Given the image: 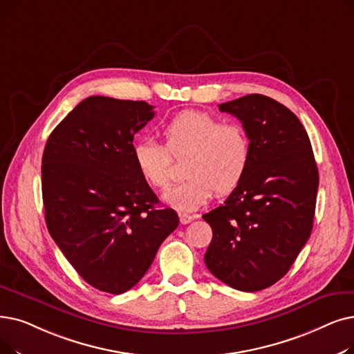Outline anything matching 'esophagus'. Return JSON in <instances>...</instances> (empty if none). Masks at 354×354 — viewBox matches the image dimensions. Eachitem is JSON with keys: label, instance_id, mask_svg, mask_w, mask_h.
Returning <instances> with one entry per match:
<instances>
[{"label": "esophagus", "instance_id": "esophagus-1", "mask_svg": "<svg viewBox=\"0 0 354 354\" xmlns=\"http://www.w3.org/2000/svg\"><path fill=\"white\" fill-rule=\"evenodd\" d=\"M179 218H180V223H182V224H189L191 221H194V220L196 218V215L187 214V212H180V214H179Z\"/></svg>", "mask_w": 354, "mask_h": 354}]
</instances>
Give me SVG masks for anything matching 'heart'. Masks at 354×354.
Returning a JSON list of instances; mask_svg holds the SVG:
<instances>
[{
  "label": "heart",
  "mask_w": 354,
  "mask_h": 354,
  "mask_svg": "<svg viewBox=\"0 0 354 354\" xmlns=\"http://www.w3.org/2000/svg\"><path fill=\"white\" fill-rule=\"evenodd\" d=\"M165 146L137 140L133 159L149 185L163 189L172 179V158H182L187 179L167 189L163 199L180 211L203 207L214 191L232 192L243 179L252 155L248 130L237 121H221L208 111L185 110L162 126Z\"/></svg>",
  "instance_id": "b5f03b06"
}]
</instances>
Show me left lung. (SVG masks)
Returning <instances> with one entry per match:
<instances>
[{"label":"left lung","instance_id":"obj_1","mask_svg":"<svg viewBox=\"0 0 354 354\" xmlns=\"http://www.w3.org/2000/svg\"><path fill=\"white\" fill-rule=\"evenodd\" d=\"M237 117L252 142L243 179L203 218L212 228L208 270L239 290L278 282L313 232L318 169L310 137L281 102L250 94L218 105Z\"/></svg>","mask_w":354,"mask_h":354}]
</instances>
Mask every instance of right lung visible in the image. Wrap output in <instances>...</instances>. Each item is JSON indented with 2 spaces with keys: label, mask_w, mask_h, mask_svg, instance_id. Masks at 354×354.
I'll return each mask as SVG.
<instances>
[{
  "label": "right lung",
  "mask_w": 354,
  "mask_h": 354,
  "mask_svg": "<svg viewBox=\"0 0 354 354\" xmlns=\"http://www.w3.org/2000/svg\"><path fill=\"white\" fill-rule=\"evenodd\" d=\"M155 117L145 101L94 95L50 133L41 159L44 218L91 286L122 294L139 282L179 224L137 171L134 134Z\"/></svg>",
  "instance_id": "add662e5"
}]
</instances>
